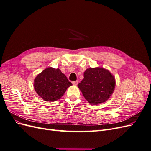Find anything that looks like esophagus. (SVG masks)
Listing matches in <instances>:
<instances>
[{"label":"esophagus","instance_id":"esophagus-1","mask_svg":"<svg viewBox=\"0 0 151 151\" xmlns=\"http://www.w3.org/2000/svg\"><path fill=\"white\" fill-rule=\"evenodd\" d=\"M78 83H79V81H72V84L76 85V86L78 84Z\"/></svg>","mask_w":151,"mask_h":151}]
</instances>
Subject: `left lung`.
Segmentation results:
<instances>
[{"label":"left lung","instance_id":"1","mask_svg":"<svg viewBox=\"0 0 151 151\" xmlns=\"http://www.w3.org/2000/svg\"><path fill=\"white\" fill-rule=\"evenodd\" d=\"M115 79L109 70L102 67L89 68L84 79L77 85L85 99L91 104L106 101L115 88Z\"/></svg>","mask_w":151,"mask_h":151}]
</instances>
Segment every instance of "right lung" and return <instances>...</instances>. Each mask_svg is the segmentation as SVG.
<instances>
[{
    "instance_id": "right-lung-1",
    "label": "right lung",
    "mask_w": 151,
    "mask_h": 151,
    "mask_svg": "<svg viewBox=\"0 0 151 151\" xmlns=\"http://www.w3.org/2000/svg\"><path fill=\"white\" fill-rule=\"evenodd\" d=\"M59 68L48 67L35 77L34 88L45 101L53 102L62 98L67 89L72 86Z\"/></svg>"
}]
</instances>
